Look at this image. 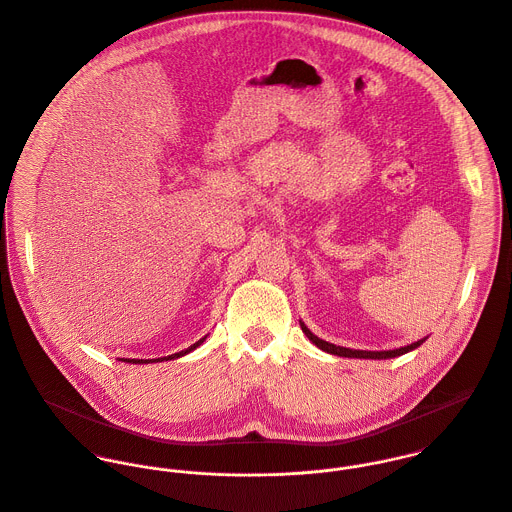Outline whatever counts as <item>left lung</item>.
Instances as JSON below:
<instances>
[{
  "instance_id": "8db88e82",
  "label": "left lung",
  "mask_w": 512,
  "mask_h": 512,
  "mask_svg": "<svg viewBox=\"0 0 512 512\" xmlns=\"http://www.w3.org/2000/svg\"><path fill=\"white\" fill-rule=\"evenodd\" d=\"M299 325H301L303 333L307 335V339H309L313 345H317L321 351L331 353V355H337V357H349V359H395V357H401V355H405V353H409V351H415L417 347H421V345L427 341V337H425V339H421V341H417V343H411V345H407V347H399V349H393V351H359V349H347V347H337V345H333V343H327V341L319 339L317 335H313V333L307 329V325H305L303 321H299Z\"/></svg>"
}]
</instances>
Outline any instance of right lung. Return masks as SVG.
I'll return each instance as SVG.
<instances>
[{"label": "right lung", "mask_w": 512, "mask_h": 512, "mask_svg": "<svg viewBox=\"0 0 512 512\" xmlns=\"http://www.w3.org/2000/svg\"><path fill=\"white\" fill-rule=\"evenodd\" d=\"M207 339V335L203 337V339H199L197 343H193L191 347H187L185 351H179V353H173V355H167V357H161V359H121L123 363H131V365H147V363H161V361H171V359H179V357H185L187 353H191V351H195L203 341Z\"/></svg>", "instance_id": "right-lung-1"}]
</instances>
